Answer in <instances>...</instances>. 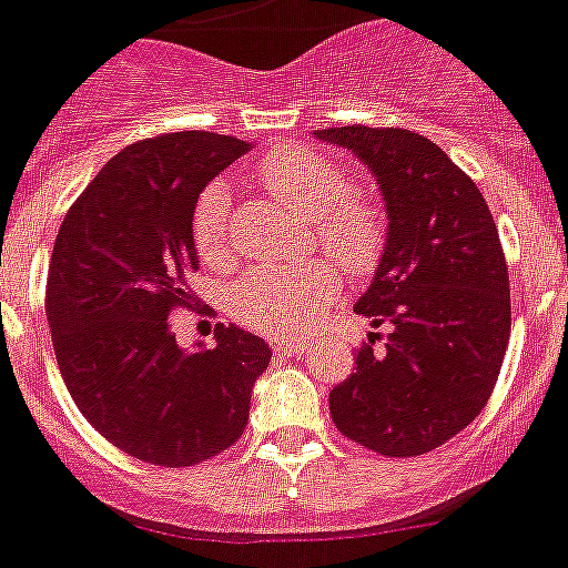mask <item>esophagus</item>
<instances>
[{"instance_id": "obj_1", "label": "esophagus", "mask_w": 568, "mask_h": 568, "mask_svg": "<svg viewBox=\"0 0 568 568\" xmlns=\"http://www.w3.org/2000/svg\"><path fill=\"white\" fill-rule=\"evenodd\" d=\"M308 347V342L305 338H291V336H283V338H272V349L274 353H302V349Z\"/></svg>"}]
</instances>
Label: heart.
<instances>
[{
	"label": "heart",
	"instance_id": "obj_1",
	"mask_svg": "<svg viewBox=\"0 0 568 568\" xmlns=\"http://www.w3.org/2000/svg\"><path fill=\"white\" fill-rule=\"evenodd\" d=\"M254 176L274 199L316 224L322 246L347 274H369L378 266L386 243V224L378 206L353 193L342 164L305 145H283L254 164ZM199 257L210 266L230 260V193L210 184L199 195L190 221ZM338 291V272L331 260L302 266H254L232 285L230 314L241 325L263 333H296L320 320Z\"/></svg>",
	"mask_w": 568,
	"mask_h": 568
}]
</instances>
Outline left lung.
Returning <instances> with one entry per match:
<instances>
[{"label":"left lung","instance_id":"1","mask_svg":"<svg viewBox=\"0 0 568 568\" xmlns=\"http://www.w3.org/2000/svg\"><path fill=\"white\" fill-rule=\"evenodd\" d=\"M316 136L356 153L384 193L386 246L356 302L369 333L356 373L331 392V417L384 457H417L476 420L510 342V277L479 187L409 129L344 125Z\"/></svg>","mask_w":568,"mask_h":568}]
</instances>
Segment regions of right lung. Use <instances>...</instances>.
Here are the masks:
<instances>
[{
    "instance_id": "add662e5",
    "label": "right lung",
    "mask_w": 568,
    "mask_h": 568,
    "mask_svg": "<svg viewBox=\"0 0 568 568\" xmlns=\"http://www.w3.org/2000/svg\"><path fill=\"white\" fill-rule=\"evenodd\" d=\"M210 131L123 148L69 206L47 277L58 369L81 415L142 463L190 468L237 443L272 362L263 338L215 325V347L176 344L179 308H199L190 221L199 193L248 151Z\"/></svg>"
}]
</instances>
